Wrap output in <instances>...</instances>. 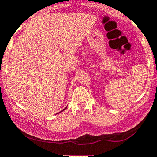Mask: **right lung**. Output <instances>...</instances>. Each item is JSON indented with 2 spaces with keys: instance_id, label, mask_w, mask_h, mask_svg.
I'll list each match as a JSON object with an SVG mask.
<instances>
[{
  "instance_id": "add662e5",
  "label": "right lung",
  "mask_w": 157,
  "mask_h": 157,
  "mask_svg": "<svg viewBox=\"0 0 157 157\" xmlns=\"http://www.w3.org/2000/svg\"><path fill=\"white\" fill-rule=\"evenodd\" d=\"M67 107H66V108H65V109H63V110H62V111H61V112H63V111H64V110H65V109H67Z\"/></svg>"
}]
</instances>
